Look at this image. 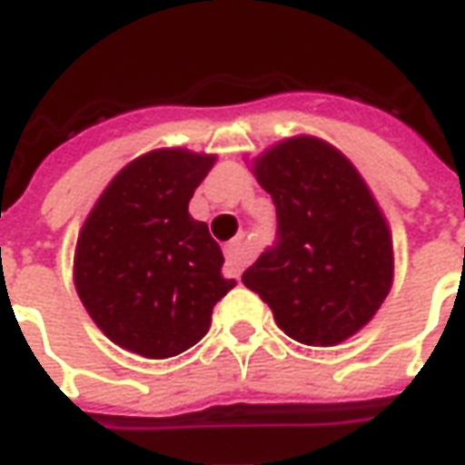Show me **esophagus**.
Returning a JSON list of instances; mask_svg holds the SVG:
<instances>
[{
  "mask_svg": "<svg viewBox=\"0 0 465 465\" xmlns=\"http://www.w3.org/2000/svg\"><path fill=\"white\" fill-rule=\"evenodd\" d=\"M226 253V265H229V271H232V275H239L241 271H243V265L248 263V248L246 243L241 239H233L226 243L224 248Z\"/></svg>",
  "mask_w": 465,
  "mask_h": 465,
  "instance_id": "obj_1",
  "label": "esophagus"
}]
</instances>
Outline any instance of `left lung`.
Wrapping results in <instances>:
<instances>
[{"label":"left lung","mask_w":465,"mask_h":465,"mask_svg":"<svg viewBox=\"0 0 465 465\" xmlns=\"http://www.w3.org/2000/svg\"><path fill=\"white\" fill-rule=\"evenodd\" d=\"M246 163L275 202L280 241L243 272V285L295 341L336 346L359 334L395 278L390 224L359 168L310 134Z\"/></svg>","instance_id":"left-lung-1"}]
</instances>
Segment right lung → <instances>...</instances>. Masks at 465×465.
I'll list each match as a JSON object with an SVG mask.
<instances>
[{
	"label": "right lung",
	"instance_id": "add662e5",
	"mask_svg": "<svg viewBox=\"0 0 465 465\" xmlns=\"http://www.w3.org/2000/svg\"><path fill=\"white\" fill-rule=\"evenodd\" d=\"M217 155L155 148L126 163L80 226L73 280L102 334L143 359H170L200 341L233 278L204 222L190 214L194 190Z\"/></svg>",
	"mask_w": 465,
	"mask_h": 465
}]
</instances>
